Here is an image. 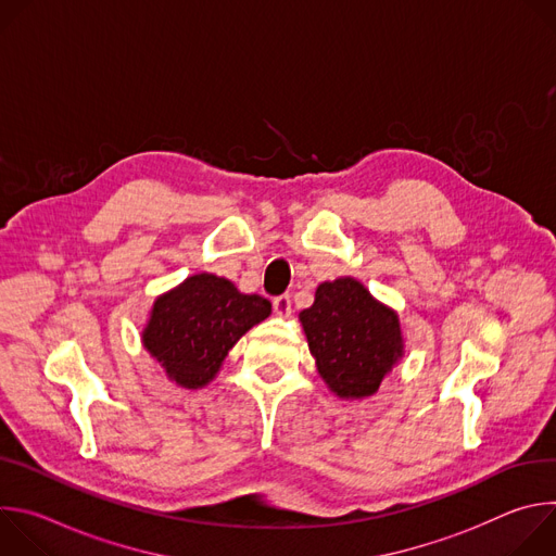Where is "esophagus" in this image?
I'll return each mask as SVG.
<instances>
[{
    "instance_id": "obj_1",
    "label": "esophagus",
    "mask_w": 556,
    "mask_h": 556,
    "mask_svg": "<svg viewBox=\"0 0 556 556\" xmlns=\"http://www.w3.org/2000/svg\"><path fill=\"white\" fill-rule=\"evenodd\" d=\"M273 305H275V312H277L279 316H290V312H292V301H290V296H288V294H279V296H275Z\"/></svg>"
}]
</instances>
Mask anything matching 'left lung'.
Segmentation results:
<instances>
[{
  "instance_id": "left-lung-1",
  "label": "left lung",
  "mask_w": 556,
  "mask_h": 556,
  "mask_svg": "<svg viewBox=\"0 0 556 556\" xmlns=\"http://www.w3.org/2000/svg\"><path fill=\"white\" fill-rule=\"evenodd\" d=\"M299 321L319 376L339 399L374 395L405 354L399 314L352 277L324 281Z\"/></svg>"
}]
</instances>
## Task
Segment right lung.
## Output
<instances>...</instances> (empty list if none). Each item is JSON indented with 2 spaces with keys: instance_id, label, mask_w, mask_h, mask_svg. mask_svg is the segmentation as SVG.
I'll return each mask as SVG.
<instances>
[{
  "instance_id": "add662e5",
  "label": "right lung",
  "mask_w": 556,
  "mask_h": 556,
  "mask_svg": "<svg viewBox=\"0 0 556 556\" xmlns=\"http://www.w3.org/2000/svg\"><path fill=\"white\" fill-rule=\"evenodd\" d=\"M270 301L232 281L200 273L153 301L142 330L144 350L185 389L208 384L228 350L270 316Z\"/></svg>"
}]
</instances>
